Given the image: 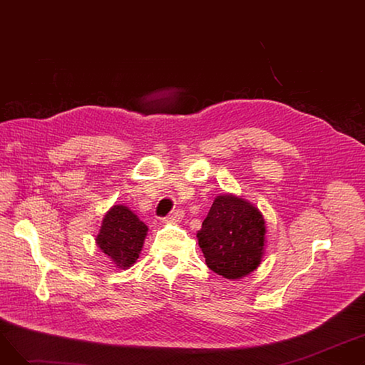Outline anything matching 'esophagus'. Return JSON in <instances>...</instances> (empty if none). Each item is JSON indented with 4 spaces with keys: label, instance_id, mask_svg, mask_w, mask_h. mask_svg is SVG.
Here are the masks:
<instances>
[{
    "label": "esophagus",
    "instance_id": "34e87169",
    "mask_svg": "<svg viewBox=\"0 0 365 365\" xmlns=\"http://www.w3.org/2000/svg\"><path fill=\"white\" fill-rule=\"evenodd\" d=\"M183 216H185L183 210L178 208V210H175V212H173V213H170V215L164 219V222H165V223H176V222H180V220L183 219Z\"/></svg>",
    "mask_w": 365,
    "mask_h": 365
}]
</instances>
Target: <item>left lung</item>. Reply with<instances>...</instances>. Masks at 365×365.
<instances>
[{
    "instance_id": "8db88e82",
    "label": "left lung",
    "mask_w": 365,
    "mask_h": 365,
    "mask_svg": "<svg viewBox=\"0 0 365 365\" xmlns=\"http://www.w3.org/2000/svg\"><path fill=\"white\" fill-rule=\"evenodd\" d=\"M266 225L259 208L244 198L225 194L213 205L197 232L207 266L227 279L250 275L264 253Z\"/></svg>"
}]
</instances>
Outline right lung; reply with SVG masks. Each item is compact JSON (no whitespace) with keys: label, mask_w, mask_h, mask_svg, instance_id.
<instances>
[{"label":"right lung","mask_w":365,"mask_h":365,"mask_svg":"<svg viewBox=\"0 0 365 365\" xmlns=\"http://www.w3.org/2000/svg\"><path fill=\"white\" fill-rule=\"evenodd\" d=\"M148 226L125 205H112L103 216L96 244L118 269H128L136 263Z\"/></svg>","instance_id":"1"}]
</instances>
